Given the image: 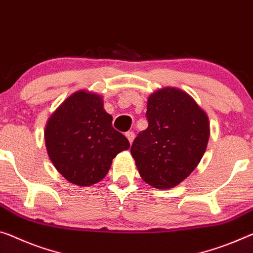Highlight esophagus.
Listing matches in <instances>:
<instances>
[{"label":"esophagus","mask_w":253,"mask_h":253,"mask_svg":"<svg viewBox=\"0 0 253 253\" xmlns=\"http://www.w3.org/2000/svg\"><path fill=\"white\" fill-rule=\"evenodd\" d=\"M126 137L127 138V140H129V142L132 143V142H133V140H134L135 134H134V132L129 131V132H126Z\"/></svg>","instance_id":"esophagus-1"}]
</instances>
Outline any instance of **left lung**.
<instances>
[{
	"label": "left lung",
	"instance_id": "left-lung-1",
	"mask_svg": "<svg viewBox=\"0 0 253 253\" xmlns=\"http://www.w3.org/2000/svg\"><path fill=\"white\" fill-rule=\"evenodd\" d=\"M148 127L131 146L140 176L156 189H170L193 172L211 134L206 112L188 92L165 87L148 97Z\"/></svg>",
	"mask_w": 253,
	"mask_h": 253
}]
</instances>
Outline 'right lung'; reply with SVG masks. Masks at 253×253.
<instances>
[{"mask_svg": "<svg viewBox=\"0 0 253 253\" xmlns=\"http://www.w3.org/2000/svg\"><path fill=\"white\" fill-rule=\"evenodd\" d=\"M103 97L78 90L50 115L45 126L48 157L70 183L89 186L106 176L113 158L130 142L112 126Z\"/></svg>", "mask_w": 253, "mask_h": 253, "instance_id": "obj_1", "label": "right lung"}]
</instances>
